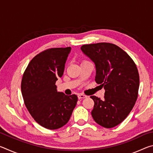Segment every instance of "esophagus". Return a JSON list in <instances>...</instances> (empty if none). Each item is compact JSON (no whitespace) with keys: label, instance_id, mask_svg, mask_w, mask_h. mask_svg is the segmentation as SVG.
I'll list each match as a JSON object with an SVG mask.
<instances>
[{"label":"esophagus","instance_id":"esophagus-1","mask_svg":"<svg viewBox=\"0 0 153 153\" xmlns=\"http://www.w3.org/2000/svg\"><path fill=\"white\" fill-rule=\"evenodd\" d=\"M86 97H87L86 96H85L82 94H79L78 95H77V98H78V99H84V98H86Z\"/></svg>","mask_w":153,"mask_h":153}]
</instances>
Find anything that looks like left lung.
<instances>
[{"instance_id": "8db88e82", "label": "left lung", "mask_w": 153, "mask_h": 153, "mask_svg": "<svg viewBox=\"0 0 153 153\" xmlns=\"http://www.w3.org/2000/svg\"><path fill=\"white\" fill-rule=\"evenodd\" d=\"M82 53L95 64V81L105 90L104 99L90 98L91 114L100 126L111 128L128 117L138 98L139 74L131 58L113 44L100 42L82 46Z\"/></svg>"}]
</instances>
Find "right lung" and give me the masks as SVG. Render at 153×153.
Masks as SVG:
<instances>
[{"mask_svg":"<svg viewBox=\"0 0 153 153\" xmlns=\"http://www.w3.org/2000/svg\"><path fill=\"white\" fill-rule=\"evenodd\" d=\"M71 47L47 49L34 56L23 76L22 93L25 107L34 120L49 129L68 122L77 104L76 94L57 92L55 83L63 75Z\"/></svg>","mask_w":153,"mask_h":153,"instance_id":"1","label":"right lung"}]
</instances>
